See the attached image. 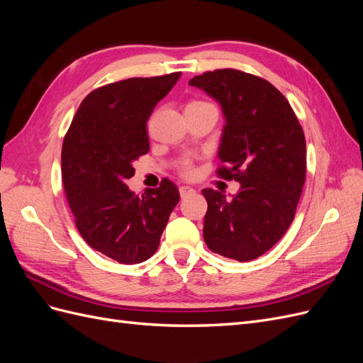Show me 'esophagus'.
I'll return each mask as SVG.
<instances>
[{
	"label": "esophagus",
	"mask_w": 363,
	"mask_h": 363,
	"mask_svg": "<svg viewBox=\"0 0 363 363\" xmlns=\"http://www.w3.org/2000/svg\"><path fill=\"white\" fill-rule=\"evenodd\" d=\"M179 192H180V196H182V199H184V196H188V195L194 194L195 191H194L192 188H189V186H182V188L179 189Z\"/></svg>",
	"instance_id": "34e87169"
}]
</instances>
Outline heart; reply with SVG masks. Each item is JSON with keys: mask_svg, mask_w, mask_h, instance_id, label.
<instances>
[{"mask_svg": "<svg viewBox=\"0 0 363 363\" xmlns=\"http://www.w3.org/2000/svg\"><path fill=\"white\" fill-rule=\"evenodd\" d=\"M191 104H200V103H191ZM182 168H183V172H184V174H191V172H192V164H191V162H184Z\"/></svg>", "mask_w": 363, "mask_h": 363, "instance_id": "1", "label": "heart"}]
</instances>
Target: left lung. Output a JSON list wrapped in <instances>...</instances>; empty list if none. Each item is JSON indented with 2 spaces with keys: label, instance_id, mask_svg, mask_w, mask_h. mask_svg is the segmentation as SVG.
<instances>
[{
  "label": "left lung",
  "instance_id": "8db88e82",
  "mask_svg": "<svg viewBox=\"0 0 363 363\" xmlns=\"http://www.w3.org/2000/svg\"><path fill=\"white\" fill-rule=\"evenodd\" d=\"M221 106L218 157L223 177L240 183L232 199L203 189V236L213 252L239 262L276 245L294 221L306 180V139L291 104L269 82L236 69L189 80Z\"/></svg>",
  "mask_w": 363,
  "mask_h": 363
}]
</instances>
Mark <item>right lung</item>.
<instances>
[{
    "instance_id": "obj_1",
    "label": "right lung",
    "mask_w": 363,
    "mask_h": 363,
    "mask_svg": "<svg viewBox=\"0 0 363 363\" xmlns=\"http://www.w3.org/2000/svg\"><path fill=\"white\" fill-rule=\"evenodd\" d=\"M182 72L127 79L92 91L82 101L62 147V179L86 244L125 265L155 255L174 207L177 186L163 179L140 196L125 180L147 155V123Z\"/></svg>"
}]
</instances>
